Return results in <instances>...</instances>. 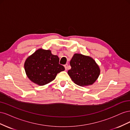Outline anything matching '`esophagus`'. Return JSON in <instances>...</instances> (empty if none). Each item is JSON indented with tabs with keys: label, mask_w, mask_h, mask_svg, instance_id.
I'll return each instance as SVG.
<instances>
[{
	"label": "esophagus",
	"mask_w": 130,
	"mask_h": 130,
	"mask_svg": "<svg viewBox=\"0 0 130 130\" xmlns=\"http://www.w3.org/2000/svg\"><path fill=\"white\" fill-rule=\"evenodd\" d=\"M64 68H65V69L67 70L68 69V64H66L64 65Z\"/></svg>",
	"instance_id": "esophagus-1"
}]
</instances>
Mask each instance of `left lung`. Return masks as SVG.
I'll return each instance as SVG.
<instances>
[{
    "instance_id": "8db88e82",
    "label": "left lung",
    "mask_w": 130,
    "mask_h": 130,
    "mask_svg": "<svg viewBox=\"0 0 130 130\" xmlns=\"http://www.w3.org/2000/svg\"><path fill=\"white\" fill-rule=\"evenodd\" d=\"M70 64L72 68L68 71V74L74 83L78 86L93 84L100 75L99 66L89 56L75 54Z\"/></svg>"
}]
</instances>
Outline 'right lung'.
Here are the masks:
<instances>
[{
  "label": "right lung",
  "instance_id": "right-lung-1",
  "mask_svg": "<svg viewBox=\"0 0 130 130\" xmlns=\"http://www.w3.org/2000/svg\"><path fill=\"white\" fill-rule=\"evenodd\" d=\"M57 55L50 50L39 49L26 58L24 69L29 79L39 86L49 84L55 78L57 74L65 68L59 64Z\"/></svg>",
  "mask_w": 130,
  "mask_h": 130
}]
</instances>
